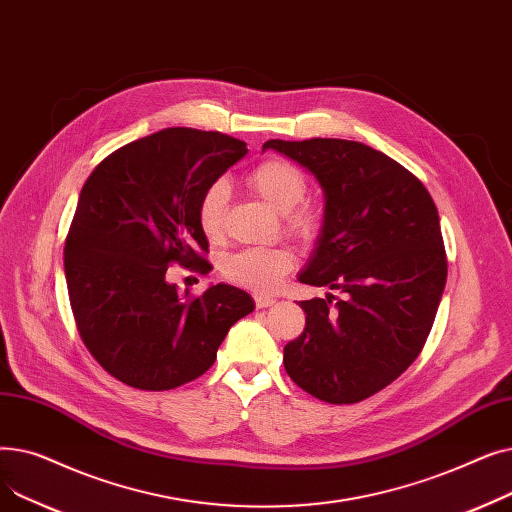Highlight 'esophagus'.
<instances>
[{"label":"esophagus","mask_w":512,"mask_h":512,"mask_svg":"<svg viewBox=\"0 0 512 512\" xmlns=\"http://www.w3.org/2000/svg\"><path fill=\"white\" fill-rule=\"evenodd\" d=\"M274 303H276L274 297H267V294H255V305H257V309L272 307Z\"/></svg>","instance_id":"34e87169"}]
</instances>
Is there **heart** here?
<instances>
[{
	"instance_id": "b5f03b06",
	"label": "heart",
	"mask_w": 512,
	"mask_h": 512,
	"mask_svg": "<svg viewBox=\"0 0 512 512\" xmlns=\"http://www.w3.org/2000/svg\"><path fill=\"white\" fill-rule=\"evenodd\" d=\"M251 186L259 197L276 209L286 213L288 230L299 236H311L317 230V215L309 207H299L307 193L305 174L284 159H265L251 172ZM230 201V186L226 180H215L205 188L197 207L199 228L209 240L224 236L226 211ZM294 257L278 247L242 249L224 261V276L245 288L257 292H270L278 288L284 276L292 270Z\"/></svg>"
}]
</instances>
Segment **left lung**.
Here are the masks:
<instances>
[{
  "label": "left lung",
  "instance_id": "left-lung-1",
  "mask_svg": "<svg viewBox=\"0 0 512 512\" xmlns=\"http://www.w3.org/2000/svg\"><path fill=\"white\" fill-rule=\"evenodd\" d=\"M265 149L297 161L324 191L299 282L342 292L301 301L305 330L284 346V367L311 396L353 405L392 384L434 326L448 274L436 203L409 170L357 141L274 139Z\"/></svg>",
  "mask_w": 512,
  "mask_h": 512
}]
</instances>
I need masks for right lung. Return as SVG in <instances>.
I'll return each mask as SVG.
<instances>
[{
	"label": "right lung",
	"mask_w": 512,
	"mask_h": 512,
	"mask_svg": "<svg viewBox=\"0 0 512 512\" xmlns=\"http://www.w3.org/2000/svg\"><path fill=\"white\" fill-rule=\"evenodd\" d=\"M247 151L222 132L164 128L107 155L87 178L64 247L66 284L80 338L116 380L153 392L197 380L255 309L230 284L193 299L166 280L172 263L207 270L201 195Z\"/></svg>",
	"instance_id": "obj_1"
}]
</instances>
